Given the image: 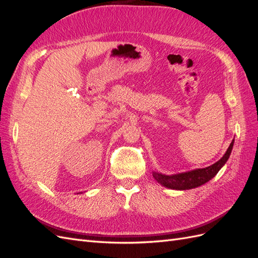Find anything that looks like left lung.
<instances>
[{
    "label": "left lung",
    "instance_id": "obj_1",
    "mask_svg": "<svg viewBox=\"0 0 258 258\" xmlns=\"http://www.w3.org/2000/svg\"><path fill=\"white\" fill-rule=\"evenodd\" d=\"M235 140H232L228 150L226 151L225 155L218 160L217 162L213 163L212 166L204 168V169H196L188 172L172 174V175H166L158 172H153L154 178L159 184L168 187L171 189H177V190H185V189H191L196 188L198 186H201L209 182L211 178H213L221 168L225 165L226 161L228 160L230 153L232 151V146Z\"/></svg>",
    "mask_w": 258,
    "mask_h": 258
}]
</instances>
